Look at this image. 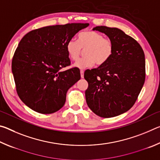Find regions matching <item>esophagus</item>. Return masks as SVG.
Segmentation results:
<instances>
[{"label": "esophagus", "instance_id": "esophagus-1", "mask_svg": "<svg viewBox=\"0 0 160 160\" xmlns=\"http://www.w3.org/2000/svg\"><path fill=\"white\" fill-rule=\"evenodd\" d=\"M80 75H81V78H84V71H83V70H80Z\"/></svg>", "mask_w": 160, "mask_h": 160}]
</instances>
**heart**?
<instances>
[{
    "instance_id": "obj_1",
    "label": "heart",
    "mask_w": 160,
    "mask_h": 160,
    "mask_svg": "<svg viewBox=\"0 0 160 160\" xmlns=\"http://www.w3.org/2000/svg\"><path fill=\"white\" fill-rule=\"evenodd\" d=\"M82 49L85 51V57L74 64L79 69L93 66L94 64L102 66L109 61L113 53V44L110 39H104L98 32L87 30L78 35V41L69 40L66 44V51L70 60L76 61L79 58Z\"/></svg>"
}]
</instances>
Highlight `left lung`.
Masks as SVG:
<instances>
[{"mask_svg":"<svg viewBox=\"0 0 160 160\" xmlns=\"http://www.w3.org/2000/svg\"><path fill=\"white\" fill-rule=\"evenodd\" d=\"M92 30L104 33L113 42L111 58L97 68L86 70L88 107L100 117L122 114L133 106L145 79V60L137 41L116 28L97 26Z\"/></svg>","mask_w":160,"mask_h":160,"instance_id":"8db88e82","label":"left lung"}]
</instances>
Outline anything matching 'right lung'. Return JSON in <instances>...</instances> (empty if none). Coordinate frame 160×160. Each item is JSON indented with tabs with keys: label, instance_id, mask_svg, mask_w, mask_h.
<instances>
[{
	"label": "right lung",
	"instance_id": "obj_1",
	"mask_svg": "<svg viewBox=\"0 0 160 160\" xmlns=\"http://www.w3.org/2000/svg\"><path fill=\"white\" fill-rule=\"evenodd\" d=\"M88 23L53 25L28 32L19 43L12 61L18 96L38 113L48 114L63 107L68 90L80 79L79 68L70 66L66 44Z\"/></svg>",
	"mask_w": 160,
	"mask_h": 160
}]
</instances>
